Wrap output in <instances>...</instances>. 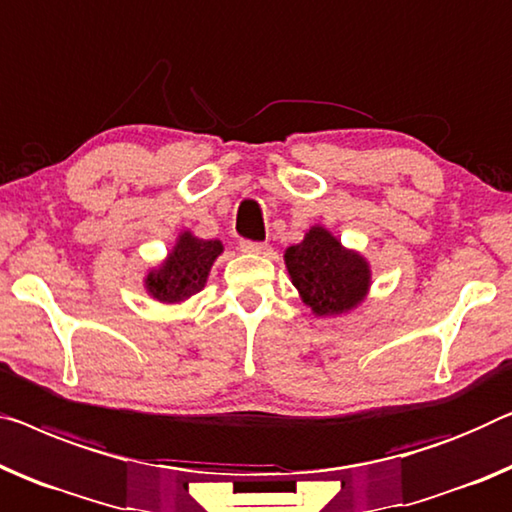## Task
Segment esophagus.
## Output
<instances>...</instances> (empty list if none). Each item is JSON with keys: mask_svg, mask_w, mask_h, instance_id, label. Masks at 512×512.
<instances>
[{"mask_svg": "<svg viewBox=\"0 0 512 512\" xmlns=\"http://www.w3.org/2000/svg\"><path fill=\"white\" fill-rule=\"evenodd\" d=\"M239 248L243 250V253H255V255H262L269 250V246L266 243H257V241H241Z\"/></svg>", "mask_w": 512, "mask_h": 512, "instance_id": "obj_1", "label": "esophagus"}]
</instances>
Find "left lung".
Returning <instances> with one entry per match:
<instances>
[{"label": "left lung", "mask_w": 512, "mask_h": 512, "mask_svg": "<svg viewBox=\"0 0 512 512\" xmlns=\"http://www.w3.org/2000/svg\"><path fill=\"white\" fill-rule=\"evenodd\" d=\"M285 266L301 301L317 317L347 315L365 301L372 285L368 259L342 246L322 225H312L301 243L285 250Z\"/></svg>", "instance_id": "1"}]
</instances>
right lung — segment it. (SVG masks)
<instances>
[{"label": "right lung", "mask_w": 512, "mask_h": 512, "mask_svg": "<svg viewBox=\"0 0 512 512\" xmlns=\"http://www.w3.org/2000/svg\"><path fill=\"white\" fill-rule=\"evenodd\" d=\"M223 250L218 239H200L190 230H183L163 262L147 273L144 289L158 303L188 301L207 285L211 266Z\"/></svg>", "instance_id": "obj_1"}]
</instances>
